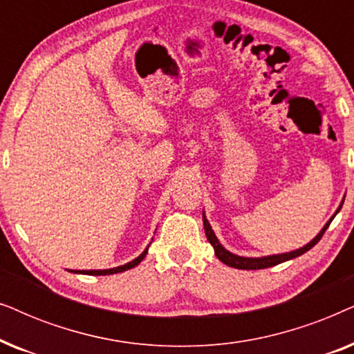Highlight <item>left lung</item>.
Returning <instances> with one entry per match:
<instances>
[{
  "instance_id": "8db88e82",
  "label": "left lung",
  "mask_w": 354,
  "mask_h": 354,
  "mask_svg": "<svg viewBox=\"0 0 354 354\" xmlns=\"http://www.w3.org/2000/svg\"><path fill=\"white\" fill-rule=\"evenodd\" d=\"M343 206V201L340 203V206H338V209L335 211V214H333L330 219L327 221V224L322 227V230L319 232V234L314 236V239L306 243L301 248L298 250H293V251H288V253H280V254H269V256H261V258H246V256H239V254H234L230 253L229 250H225L224 246L221 245V241L217 240V236L214 234V230H212V227L209 224V221L206 219V214L205 211H203V224H205V232H206V236H207V241L212 245V248H214V253L217 256V259L222 261V263L230 266V268H235V269H246V270H254V269H266V268H272V266H277L280 263H285V261H290V259H295L298 258V256H301L306 253L313 248L314 245L317 243L319 240L322 239L324 232L327 230V227L330 225V222L333 221V217L338 214V211L342 209Z\"/></svg>"
}]
</instances>
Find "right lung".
<instances>
[{"instance_id": "add662e5", "label": "right lung", "mask_w": 354, "mask_h": 354, "mask_svg": "<svg viewBox=\"0 0 354 354\" xmlns=\"http://www.w3.org/2000/svg\"><path fill=\"white\" fill-rule=\"evenodd\" d=\"M148 248L149 245L145 248V251L142 254L138 256V258H135L133 261H130V263L124 264V266H118V268H113V269H98V270H69V272H74V274H85V275H111V274H118V272H124V270H129L135 268V266H138L140 263H142L145 256H147L148 253Z\"/></svg>"}]
</instances>
